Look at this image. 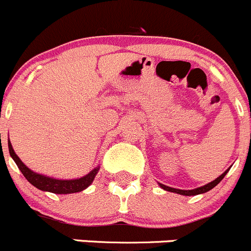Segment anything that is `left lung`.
Returning a JSON list of instances; mask_svg holds the SVG:
<instances>
[{"label":"left lung","instance_id":"8db88e82","mask_svg":"<svg viewBox=\"0 0 251 251\" xmlns=\"http://www.w3.org/2000/svg\"><path fill=\"white\" fill-rule=\"evenodd\" d=\"M228 171H229V168H228V170L226 171L225 173H222V175H221L220 177L216 178L215 180H212V182L209 183V184L204 185V187L197 188V189H193V190H180V189H175V188H171V187H166V185H163V184H160V185H161V188H163V189L167 190V192L177 193V194H180V195H188V197H190V195L202 194V193H206V192H209V190L212 189V188H215L216 185H217L218 183H220L221 180H222L223 178H225V176L227 175Z\"/></svg>","mask_w":251,"mask_h":251}]
</instances>
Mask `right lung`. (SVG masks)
I'll return each instance as SVG.
<instances>
[{
  "instance_id": "1",
  "label": "right lung",
  "mask_w": 251,
  "mask_h": 251,
  "mask_svg": "<svg viewBox=\"0 0 251 251\" xmlns=\"http://www.w3.org/2000/svg\"><path fill=\"white\" fill-rule=\"evenodd\" d=\"M8 149L12 158H13L14 162L17 163V166H18V168L21 170V172L23 173L24 177L28 179V182L31 183V184H33L34 187L38 188V189L44 190V192H51L54 193V194H72V193L81 192V190L88 188L89 185L93 183L96 173L99 172V167H96L95 170L91 171L89 175H86L85 177L83 178H79V179H54V178L46 177V176L39 175V173H35L31 170H29V168L22 162L21 158L16 155V152H14L13 148H12L11 145V141H8Z\"/></svg>"
}]
</instances>
